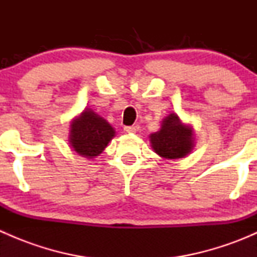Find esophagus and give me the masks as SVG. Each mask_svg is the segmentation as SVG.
<instances>
[{"instance_id": "esophagus-1", "label": "esophagus", "mask_w": 257, "mask_h": 257, "mask_svg": "<svg viewBox=\"0 0 257 257\" xmlns=\"http://www.w3.org/2000/svg\"><path fill=\"white\" fill-rule=\"evenodd\" d=\"M137 132V126H124V133L133 134Z\"/></svg>"}]
</instances>
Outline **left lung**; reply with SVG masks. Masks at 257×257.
I'll list each match as a JSON object with an SVG mask.
<instances>
[{"label":"left lung","instance_id":"8db88e82","mask_svg":"<svg viewBox=\"0 0 257 257\" xmlns=\"http://www.w3.org/2000/svg\"><path fill=\"white\" fill-rule=\"evenodd\" d=\"M152 147L165 159L184 158L193 148L191 129L183 125L177 114H170L162 124V129L150 136Z\"/></svg>","mask_w":257,"mask_h":257}]
</instances>
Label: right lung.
<instances>
[{"label": "right lung", "mask_w": 257, "mask_h": 257, "mask_svg": "<svg viewBox=\"0 0 257 257\" xmlns=\"http://www.w3.org/2000/svg\"><path fill=\"white\" fill-rule=\"evenodd\" d=\"M71 128L72 148L79 155L87 158L100 154L114 137L112 125L90 109L80 114Z\"/></svg>", "instance_id": "add662e5"}]
</instances>
